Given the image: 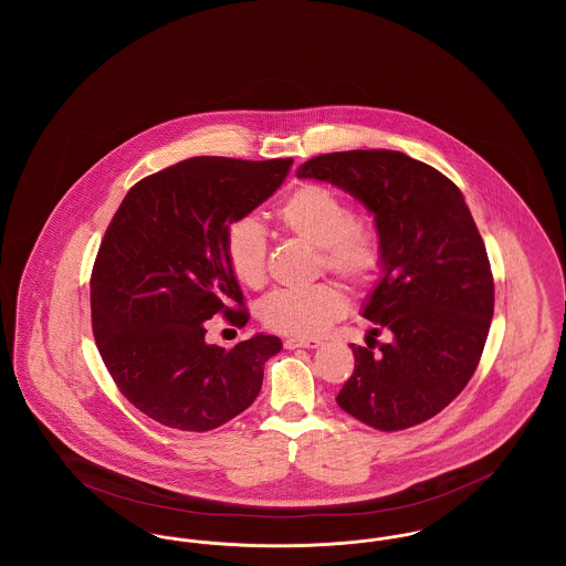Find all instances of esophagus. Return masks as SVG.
Instances as JSON below:
<instances>
[{"label": "esophagus", "mask_w": 566, "mask_h": 566, "mask_svg": "<svg viewBox=\"0 0 566 566\" xmlns=\"http://www.w3.org/2000/svg\"><path fill=\"white\" fill-rule=\"evenodd\" d=\"M321 346V339H305V337H291L284 342V348L286 350H295V348H307V350H314Z\"/></svg>", "instance_id": "1"}]
</instances>
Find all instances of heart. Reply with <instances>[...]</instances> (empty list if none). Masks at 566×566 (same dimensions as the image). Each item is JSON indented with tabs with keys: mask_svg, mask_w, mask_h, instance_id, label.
I'll use <instances>...</instances> for the list:
<instances>
[{
	"mask_svg": "<svg viewBox=\"0 0 566 566\" xmlns=\"http://www.w3.org/2000/svg\"><path fill=\"white\" fill-rule=\"evenodd\" d=\"M275 222L289 235L321 250V265L354 289H365L384 265V245L376 229L356 220L350 203L323 185H301L275 210ZM268 238L259 222L242 218L229 224L224 256L235 280L248 289L268 282ZM263 324L291 337H318L346 314V296L337 284L271 293L259 307Z\"/></svg>",
	"mask_w": 566,
	"mask_h": 566,
	"instance_id": "1",
	"label": "heart"
}]
</instances>
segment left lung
<instances>
[{"label": "left lung", "instance_id": "8db88e82", "mask_svg": "<svg viewBox=\"0 0 566 566\" xmlns=\"http://www.w3.org/2000/svg\"><path fill=\"white\" fill-rule=\"evenodd\" d=\"M298 178L350 192L376 220L381 277L363 307L392 342L354 346L337 405L379 431H403L452 403L478 369L494 314L484 240L462 192L427 163L397 150L331 153Z\"/></svg>", "mask_w": 566, "mask_h": 566}]
</instances>
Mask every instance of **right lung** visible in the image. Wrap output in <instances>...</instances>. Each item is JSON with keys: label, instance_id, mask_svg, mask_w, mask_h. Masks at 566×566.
Masks as SVG:
<instances>
[{"label": "right lung", "instance_id": "1", "mask_svg": "<svg viewBox=\"0 0 566 566\" xmlns=\"http://www.w3.org/2000/svg\"><path fill=\"white\" fill-rule=\"evenodd\" d=\"M293 159L192 157L139 180L109 222L91 275L93 335L118 390L178 431H212L254 403L275 335L220 348L206 323H248L224 235L270 199Z\"/></svg>", "mask_w": 566, "mask_h": 566}]
</instances>
